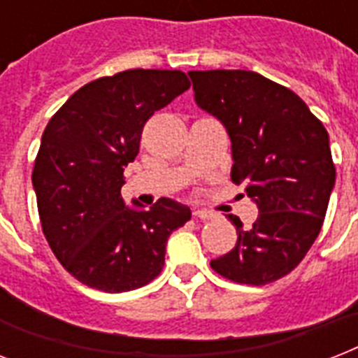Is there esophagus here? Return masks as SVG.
<instances>
[{
  "instance_id": "1",
  "label": "esophagus",
  "mask_w": 358,
  "mask_h": 358,
  "mask_svg": "<svg viewBox=\"0 0 358 358\" xmlns=\"http://www.w3.org/2000/svg\"><path fill=\"white\" fill-rule=\"evenodd\" d=\"M193 215H195V217H199V219H204V221L215 217V213L210 212V210H193Z\"/></svg>"
}]
</instances>
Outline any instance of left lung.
Listing matches in <instances>:
<instances>
[{"label": "left lung", "instance_id": "left-lung-1", "mask_svg": "<svg viewBox=\"0 0 358 358\" xmlns=\"http://www.w3.org/2000/svg\"><path fill=\"white\" fill-rule=\"evenodd\" d=\"M195 102L232 143V182L258 208L230 252L210 262L239 284L273 282L299 266L322 230L334 171L329 134L294 91L250 70H193Z\"/></svg>", "mask_w": 358, "mask_h": 358}]
</instances>
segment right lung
I'll return each instance as SVG.
<instances>
[{
  "label": "right lung",
  "mask_w": 358,
  "mask_h": 358,
  "mask_svg": "<svg viewBox=\"0 0 358 358\" xmlns=\"http://www.w3.org/2000/svg\"><path fill=\"white\" fill-rule=\"evenodd\" d=\"M189 87L180 70H124L81 87L48 122L33 169L42 232L85 286L120 294L154 280L169 236L191 219L167 196L145 210L120 195L145 122Z\"/></svg>",
  "instance_id": "1"
}]
</instances>
